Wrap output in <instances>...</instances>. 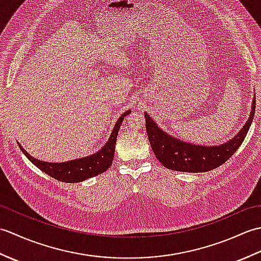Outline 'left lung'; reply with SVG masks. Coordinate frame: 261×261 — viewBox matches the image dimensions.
<instances>
[{
    "mask_svg": "<svg viewBox=\"0 0 261 261\" xmlns=\"http://www.w3.org/2000/svg\"><path fill=\"white\" fill-rule=\"evenodd\" d=\"M254 95V94H253ZM256 111V96H253L251 112L246 124L229 141L220 146H201L185 142L166 134L150 115L145 113L146 129L153 153L166 168L184 173H204L224 164L241 146L248 134Z\"/></svg>",
    "mask_w": 261,
    "mask_h": 261,
    "instance_id": "1",
    "label": "left lung"
}]
</instances>
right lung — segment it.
Segmentation results:
<instances>
[{"instance_id": "add662e5", "label": "right lung", "mask_w": 261, "mask_h": 261, "mask_svg": "<svg viewBox=\"0 0 261 261\" xmlns=\"http://www.w3.org/2000/svg\"><path fill=\"white\" fill-rule=\"evenodd\" d=\"M131 111H126V112L120 116L113 127V131L108 142L105 143L101 150L91 154V156L69 160V162L65 163H48L33 158L22 148L21 145H19V147L22 152L25 154V157L36 167L53 177V178L64 182H80L102 174L110 168V166L112 165L113 162L116 137H118L120 126L122 122H123L124 116H126Z\"/></svg>"}]
</instances>
